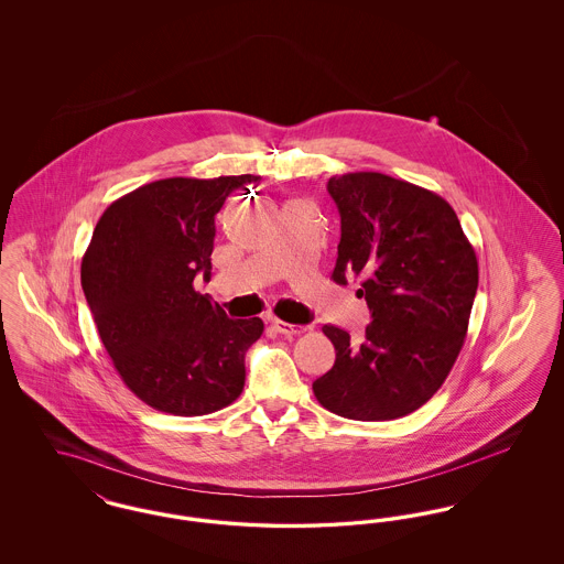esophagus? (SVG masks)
<instances>
[{
	"label": "esophagus",
	"mask_w": 564,
	"mask_h": 564,
	"mask_svg": "<svg viewBox=\"0 0 564 564\" xmlns=\"http://www.w3.org/2000/svg\"><path fill=\"white\" fill-rule=\"evenodd\" d=\"M272 327H274V332H279V334H283V336H295V334H302V329H304V327H300V325L281 322V319H272Z\"/></svg>",
	"instance_id": "obj_1"
}]
</instances>
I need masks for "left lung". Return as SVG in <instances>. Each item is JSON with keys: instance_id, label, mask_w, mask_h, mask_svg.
I'll list each match as a JSON object with an SVG mask.
<instances>
[{"instance_id": "obj_1", "label": "left lung", "mask_w": 564, "mask_h": 564, "mask_svg": "<svg viewBox=\"0 0 564 564\" xmlns=\"http://www.w3.org/2000/svg\"><path fill=\"white\" fill-rule=\"evenodd\" d=\"M327 192L343 232L332 279H361L372 323L361 343L323 325L336 361L313 391L345 419H400L430 402L455 366L478 290V258L455 209L431 189L359 171L332 177Z\"/></svg>"}]
</instances>
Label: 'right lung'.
I'll return each instance as SVG.
<instances>
[{
  "label": "right lung",
  "instance_id": "1",
  "mask_svg": "<svg viewBox=\"0 0 564 564\" xmlns=\"http://www.w3.org/2000/svg\"><path fill=\"white\" fill-rule=\"evenodd\" d=\"M258 175L169 177L113 200L82 258V290L101 343L141 402L175 416H203L241 395L245 352L260 317L228 319L209 295L215 214Z\"/></svg>",
  "mask_w": 564,
  "mask_h": 564
}]
</instances>
